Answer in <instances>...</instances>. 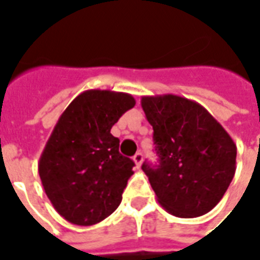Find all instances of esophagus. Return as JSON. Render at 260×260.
Masks as SVG:
<instances>
[{
    "label": "esophagus",
    "instance_id": "1",
    "mask_svg": "<svg viewBox=\"0 0 260 260\" xmlns=\"http://www.w3.org/2000/svg\"><path fill=\"white\" fill-rule=\"evenodd\" d=\"M134 161H135L136 168H140L142 161H143V154H142V153H136V154L134 155Z\"/></svg>",
    "mask_w": 260,
    "mask_h": 260
}]
</instances>
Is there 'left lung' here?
I'll return each mask as SVG.
<instances>
[{"instance_id":"left-lung-1","label":"left lung","mask_w":260,"mask_h":260,"mask_svg":"<svg viewBox=\"0 0 260 260\" xmlns=\"http://www.w3.org/2000/svg\"><path fill=\"white\" fill-rule=\"evenodd\" d=\"M153 126L158 165L147 162L157 201L179 218L205 215L222 200L236 172L237 147L222 125L197 102L178 95L143 96Z\"/></svg>"}]
</instances>
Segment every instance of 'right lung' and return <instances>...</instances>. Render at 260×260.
Listing matches in <instances>:
<instances>
[{
	"label": "right lung",
	"instance_id": "1",
	"mask_svg": "<svg viewBox=\"0 0 260 260\" xmlns=\"http://www.w3.org/2000/svg\"><path fill=\"white\" fill-rule=\"evenodd\" d=\"M129 93L89 89L59 117L38 162L57 213L77 226L102 222L118 208L135 162L120 153L111 126L135 106Z\"/></svg>",
	"mask_w": 260,
	"mask_h": 260
}]
</instances>
